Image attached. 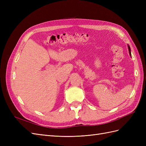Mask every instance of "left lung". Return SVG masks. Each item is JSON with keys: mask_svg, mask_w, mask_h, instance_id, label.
Wrapping results in <instances>:
<instances>
[{"mask_svg": "<svg viewBox=\"0 0 146 146\" xmlns=\"http://www.w3.org/2000/svg\"><path fill=\"white\" fill-rule=\"evenodd\" d=\"M129 53H130V55H131V52H130V46H129Z\"/></svg>", "mask_w": 146, "mask_h": 146, "instance_id": "obj_1", "label": "left lung"}]
</instances>
